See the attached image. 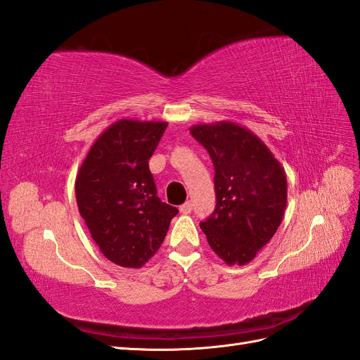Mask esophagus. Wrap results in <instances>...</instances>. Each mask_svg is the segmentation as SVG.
Returning <instances> with one entry per match:
<instances>
[{"mask_svg": "<svg viewBox=\"0 0 360 360\" xmlns=\"http://www.w3.org/2000/svg\"><path fill=\"white\" fill-rule=\"evenodd\" d=\"M191 212H192V202L191 201H186V202L180 205V213L181 214H189Z\"/></svg>", "mask_w": 360, "mask_h": 360, "instance_id": "1", "label": "esophagus"}]
</instances>
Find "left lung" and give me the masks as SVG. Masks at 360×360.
I'll use <instances>...</instances> for the list:
<instances>
[{
  "mask_svg": "<svg viewBox=\"0 0 360 360\" xmlns=\"http://www.w3.org/2000/svg\"><path fill=\"white\" fill-rule=\"evenodd\" d=\"M214 167L216 209L200 224L213 252L245 266L275 236L287 207V177L278 159L249 129L217 122L191 127Z\"/></svg>",
  "mask_w": 360,
  "mask_h": 360,
  "instance_id": "left-lung-1",
  "label": "left lung"
}]
</instances>
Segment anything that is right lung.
Segmentation results:
<instances>
[{
    "mask_svg": "<svg viewBox=\"0 0 360 360\" xmlns=\"http://www.w3.org/2000/svg\"><path fill=\"white\" fill-rule=\"evenodd\" d=\"M167 126L118 120L94 141L76 176V204L91 238L122 267H143L179 213L159 200L148 168Z\"/></svg>",
    "mask_w": 360,
    "mask_h": 360,
    "instance_id": "obj_1",
    "label": "right lung"
}]
</instances>
